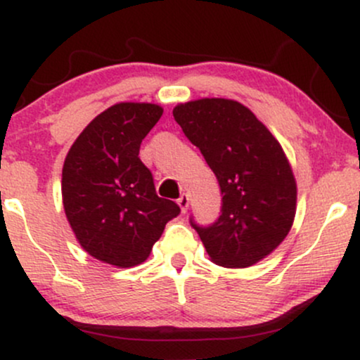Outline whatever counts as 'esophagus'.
I'll return each mask as SVG.
<instances>
[{"instance_id": "34e87169", "label": "esophagus", "mask_w": 360, "mask_h": 360, "mask_svg": "<svg viewBox=\"0 0 360 360\" xmlns=\"http://www.w3.org/2000/svg\"><path fill=\"white\" fill-rule=\"evenodd\" d=\"M177 205H179V208H181V212L183 213H186V210H188V206H189V196L188 194H181L179 198H177Z\"/></svg>"}]
</instances>
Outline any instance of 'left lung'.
Returning a JSON list of instances; mask_svg holds the SVG:
<instances>
[{"instance_id":"left-lung-1","label":"left lung","mask_w":360,"mask_h":360,"mask_svg":"<svg viewBox=\"0 0 360 360\" xmlns=\"http://www.w3.org/2000/svg\"><path fill=\"white\" fill-rule=\"evenodd\" d=\"M172 115L220 184L218 220L203 226L189 218L206 252L225 267L259 262L295 220L296 181L283 147L238 101L205 98L177 105Z\"/></svg>"}]
</instances>
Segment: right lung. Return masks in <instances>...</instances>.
Wrapping results in <instances>:
<instances>
[{
	"mask_svg": "<svg viewBox=\"0 0 360 360\" xmlns=\"http://www.w3.org/2000/svg\"><path fill=\"white\" fill-rule=\"evenodd\" d=\"M162 117L150 103H118L81 131L62 167L65 217L94 259L134 267L148 257L169 220L181 213L159 198L140 160V143Z\"/></svg>",
	"mask_w": 360,
	"mask_h": 360,
	"instance_id": "add662e5",
	"label": "right lung"
}]
</instances>
